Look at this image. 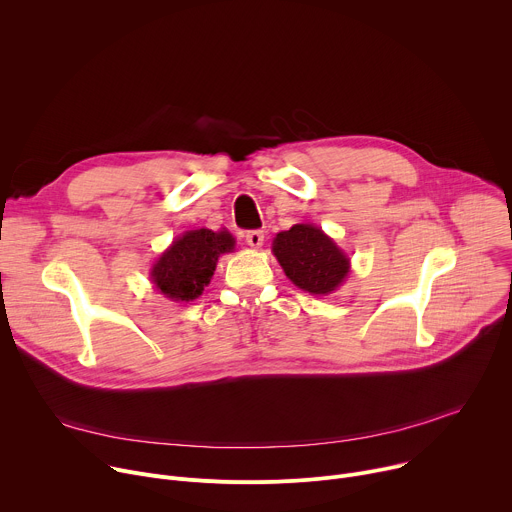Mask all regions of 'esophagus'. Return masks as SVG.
Here are the masks:
<instances>
[{
  "mask_svg": "<svg viewBox=\"0 0 512 512\" xmlns=\"http://www.w3.org/2000/svg\"><path fill=\"white\" fill-rule=\"evenodd\" d=\"M263 239H265L263 231H247V233H245V241H247V245L253 247V249H259V247L263 245Z\"/></svg>",
  "mask_w": 512,
  "mask_h": 512,
  "instance_id": "esophagus-1",
  "label": "esophagus"
}]
</instances>
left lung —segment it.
<instances>
[{
  "label": "left lung",
  "instance_id": "left-lung-1",
  "mask_svg": "<svg viewBox=\"0 0 512 512\" xmlns=\"http://www.w3.org/2000/svg\"><path fill=\"white\" fill-rule=\"evenodd\" d=\"M273 255L285 275L314 296L332 294L350 269V259L342 249L314 225H294L277 233Z\"/></svg>",
  "mask_w": 512,
  "mask_h": 512
}]
</instances>
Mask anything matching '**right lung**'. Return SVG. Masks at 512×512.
I'll use <instances>...</instances> for the list:
<instances>
[{"instance_id": "right-lung-1", "label": "right lung", "mask_w": 512, "mask_h": 512, "mask_svg": "<svg viewBox=\"0 0 512 512\" xmlns=\"http://www.w3.org/2000/svg\"><path fill=\"white\" fill-rule=\"evenodd\" d=\"M233 249L235 239L229 231H188L154 263L152 281L174 302L196 300L210 283L218 257Z\"/></svg>"}]
</instances>
